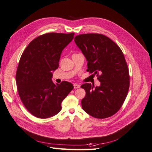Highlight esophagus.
<instances>
[{
    "mask_svg": "<svg viewBox=\"0 0 152 152\" xmlns=\"http://www.w3.org/2000/svg\"><path fill=\"white\" fill-rule=\"evenodd\" d=\"M80 88V85L77 84V83H75V84H74V88L76 89V88Z\"/></svg>",
    "mask_w": 152,
    "mask_h": 152,
    "instance_id": "1",
    "label": "esophagus"
}]
</instances>
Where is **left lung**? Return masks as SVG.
Masks as SVG:
<instances>
[{"label":"left lung","instance_id":"left-lung-1","mask_svg":"<svg viewBox=\"0 0 152 152\" xmlns=\"http://www.w3.org/2000/svg\"><path fill=\"white\" fill-rule=\"evenodd\" d=\"M75 42L86 57L87 71L94 72L100 82L99 86L91 83L81 86L86 91L81 100L83 109L98 119L113 115L123 104L129 88V69L123 53L102 34H82L75 38Z\"/></svg>","mask_w":152,"mask_h":152}]
</instances>
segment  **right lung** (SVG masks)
<instances>
[{"mask_svg":"<svg viewBox=\"0 0 152 152\" xmlns=\"http://www.w3.org/2000/svg\"><path fill=\"white\" fill-rule=\"evenodd\" d=\"M74 35V33L44 34L29 43L21 55L16 75L18 94L26 109L38 118L58 114L62 102L74 88L67 81L55 84L52 80L61 53Z\"/></svg>","mask_w":152,"mask_h":152,"instance_id":"right-lung-1","label":"right lung"}]
</instances>
